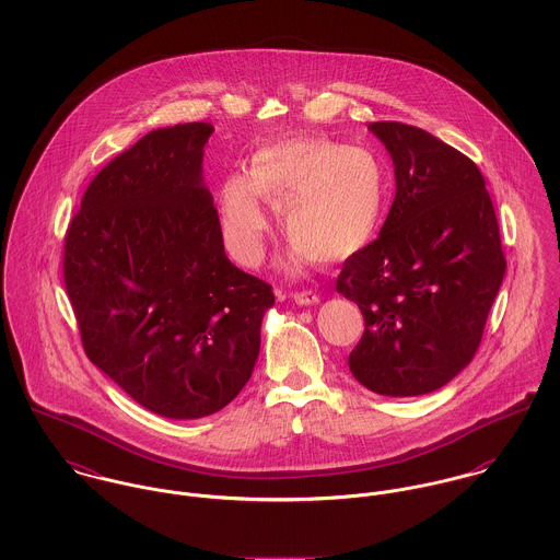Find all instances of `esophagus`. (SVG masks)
I'll return each mask as SVG.
<instances>
[{
  "mask_svg": "<svg viewBox=\"0 0 560 560\" xmlns=\"http://www.w3.org/2000/svg\"><path fill=\"white\" fill-rule=\"evenodd\" d=\"M294 303L301 307H307V305L319 303V296L313 292H294Z\"/></svg>",
  "mask_w": 560,
  "mask_h": 560,
  "instance_id": "34e87169",
  "label": "esophagus"
}]
</instances>
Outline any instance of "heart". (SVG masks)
<instances>
[{"label": "heart", "mask_w": 560, "mask_h": 560, "mask_svg": "<svg viewBox=\"0 0 560 560\" xmlns=\"http://www.w3.org/2000/svg\"><path fill=\"white\" fill-rule=\"evenodd\" d=\"M264 201L277 206L281 232L294 243L288 264L335 261L365 249L386 217V178L365 145L319 135L270 139L250 152L243 174L219 188V228L228 253L253 268L270 230Z\"/></svg>", "instance_id": "heart-1"}]
</instances>
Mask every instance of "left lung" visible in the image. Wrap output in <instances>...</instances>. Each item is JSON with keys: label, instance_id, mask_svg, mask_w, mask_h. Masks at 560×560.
<instances>
[{"label": "left lung", "instance_id": "obj_1", "mask_svg": "<svg viewBox=\"0 0 560 560\" xmlns=\"http://www.w3.org/2000/svg\"><path fill=\"white\" fill-rule=\"evenodd\" d=\"M395 167V199L380 236L350 255L337 292L365 332L352 375L377 395L444 386L475 357L506 259L479 167L423 128L373 122Z\"/></svg>", "mask_w": 560, "mask_h": 560}]
</instances>
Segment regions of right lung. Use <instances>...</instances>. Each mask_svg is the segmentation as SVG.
Returning <instances> with one entry per match:
<instances>
[{
  "instance_id": "1",
  "label": "right lung",
  "mask_w": 560,
  "mask_h": 560,
  "mask_svg": "<svg viewBox=\"0 0 560 560\" xmlns=\"http://www.w3.org/2000/svg\"><path fill=\"white\" fill-rule=\"evenodd\" d=\"M208 122L156 128L105 165L63 238L88 359L143 408L199 419L249 382L272 288L236 268L203 185Z\"/></svg>"
}]
</instances>
